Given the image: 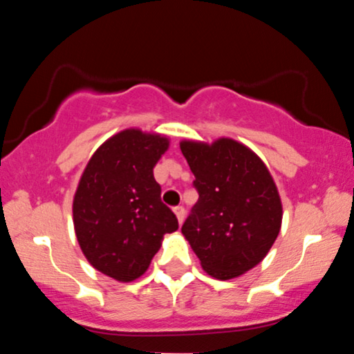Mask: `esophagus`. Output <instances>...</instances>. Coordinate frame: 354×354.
<instances>
[{
  "label": "esophagus",
  "instance_id": "obj_1",
  "mask_svg": "<svg viewBox=\"0 0 354 354\" xmlns=\"http://www.w3.org/2000/svg\"><path fill=\"white\" fill-rule=\"evenodd\" d=\"M173 211H174V214H176V218H178V223H183V219H185V208H183V206H176V208H173Z\"/></svg>",
  "mask_w": 354,
  "mask_h": 354
}]
</instances>
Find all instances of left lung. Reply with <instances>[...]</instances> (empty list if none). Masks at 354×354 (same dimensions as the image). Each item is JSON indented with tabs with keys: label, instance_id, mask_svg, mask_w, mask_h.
<instances>
[{
	"label": "left lung",
	"instance_id": "left-lung-1",
	"mask_svg": "<svg viewBox=\"0 0 354 354\" xmlns=\"http://www.w3.org/2000/svg\"><path fill=\"white\" fill-rule=\"evenodd\" d=\"M198 203L181 233L216 279H233L265 259L281 230L283 205L261 158L231 138L183 140Z\"/></svg>",
	"mask_w": 354,
	"mask_h": 354
}]
</instances>
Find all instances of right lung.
I'll return each mask as SVG.
<instances>
[{
  "label": "right lung",
  "mask_w": 354,
  "mask_h": 354,
  "mask_svg": "<svg viewBox=\"0 0 354 354\" xmlns=\"http://www.w3.org/2000/svg\"><path fill=\"white\" fill-rule=\"evenodd\" d=\"M169 138L128 128L89 158L73 198V225L84 258L120 283L146 273L178 219L161 201L153 168Z\"/></svg>",
  "instance_id": "right-lung-1"
}]
</instances>
